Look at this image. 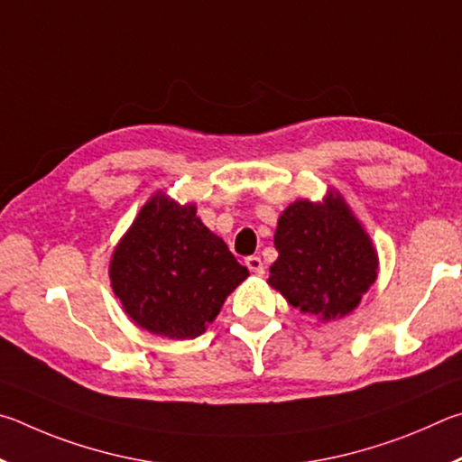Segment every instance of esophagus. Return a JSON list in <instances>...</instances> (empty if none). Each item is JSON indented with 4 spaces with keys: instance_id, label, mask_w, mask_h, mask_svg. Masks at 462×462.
<instances>
[{
    "instance_id": "obj_1",
    "label": "esophagus",
    "mask_w": 462,
    "mask_h": 462,
    "mask_svg": "<svg viewBox=\"0 0 462 462\" xmlns=\"http://www.w3.org/2000/svg\"><path fill=\"white\" fill-rule=\"evenodd\" d=\"M245 265L249 268V272H254V273H263V262H262V257H257V255H249V257H245Z\"/></svg>"
}]
</instances>
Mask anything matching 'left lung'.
I'll return each mask as SVG.
<instances>
[{
  "label": "left lung",
  "instance_id": "left-lung-1",
  "mask_svg": "<svg viewBox=\"0 0 462 462\" xmlns=\"http://www.w3.org/2000/svg\"><path fill=\"white\" fill-rule=\"evenodd\" d=\"M273 245L280 255L270 268V286L322 320L357 309L377 278L375 249L338 194L319 205H290L278 218Z\"/></svg>",
  "mask_w": 462,
  "mask_h": 462
}]
</instances>
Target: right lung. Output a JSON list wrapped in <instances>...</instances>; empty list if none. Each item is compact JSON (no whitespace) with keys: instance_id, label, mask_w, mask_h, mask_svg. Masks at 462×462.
Returning a JSON list of instances; mask_svg holds the SVG:
<instances>
[{"instance_id":"obj_1","label":"right lung","mask_w":462,"mask_h":462,"mask_svg":"<svg viewBox=\"0 0 462 462\" xmlns=\"http://www.w3.org/2000/svg\"><path fill=\"white\" fill-rule=\"evenodd\" d=\"M109 276L135 325L178 341L205 333L249 272L202 225L197 207L156 194L116 247Z\"/></svg>"}]
</instances>
